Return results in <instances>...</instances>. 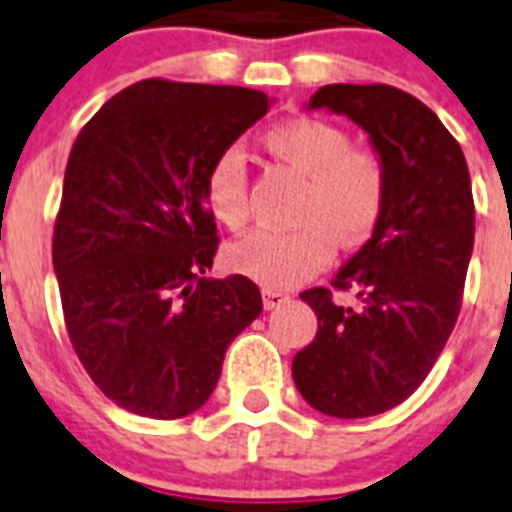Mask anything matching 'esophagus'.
<instances>
[{
  "label": "esophagus",
  "instance_id": "obj_1",
  "mask_svg": "<svg viewBox=\"0 0 512 512\" xmlns=\"http://www.w3.org/2000/svg\"><path fill=\"white\" fill-rule=\"evenodd\" d=\"M289 302V294L276 292V289H263V305L265 310H276V307L286 305Z\"/></svg>",
  "mask_w": 512,
  "mask_h": 512
}]
</instances>
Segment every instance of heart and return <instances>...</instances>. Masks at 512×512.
Masks as SVG:
<instances>
[{
	"mask_svg": "<svg viewBox=\"0 0 512 512\" xmlns=\"http://www.w3.org/2000/svg\"><path fill=\"white\" fill-rule=\"evenodd\" d=\"M270 155L307 176L292 231L260 228L228 247V265L268 289H292L326 268L339 247H357L373 234L386 202L384 165L352 149L347 131L321 118H289L268 128ZM202 197L220 226L247 223V165L236 147L223 149L205 173Z\"/></svg>",
	"mask_w": 512,
	"mask_h": 512,
	"instance_id": "heart-1",
	"label": "heart"
}]
</instances>
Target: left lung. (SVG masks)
Returning a JSON list of instances; mask_svg holds the SVG:
<instances>
[{"instance_id":"8db88e82","label":"left lung","mask_w":512,"mask_h":512,"mask_svg":"<svg viewBox=\"0 0 512 512\" xmlns=\"http://www.w3.org/2000/svg\"><path fill=\"white\" fill-rule=\"evenodd\" d=\"M307 110L347 115L384 165L386 202L371 239L334 278L360 307L328 289L299 297L318 334L294 355L292 376L310 407L331 418L392 410L421 386L458 321L473 252V194L463 149L407 91L331 83Z\"/></svg>"}]
</instances>
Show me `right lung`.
I'll use <instances>...</instances> for the list:
<instances>
[{
    "label": "right lung",
    "instance_id": "obj_1",
    "mask_svg": "<svg viewBox=\"0 0 512 512\" xmlns=\"http://www.w3.org/2000/svg\"><path fill=\"white\" fill-rule=\"evenodd\" d=\"M270 107L263 91L149 78L107 102L65 168L52 263L91 381L157 421L205 405L228 344L263 310L249 278H207L210 162Z\"/></svg>",
    "mask_w": 512,
    "mask_h": 512
}]
</instances>
